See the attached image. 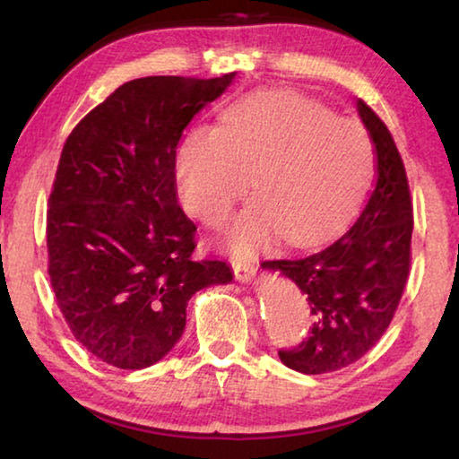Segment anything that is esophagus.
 Returning <instances> with one entry per match:
<instances>
[{"mask_svg":"<svg viewBox=\"0 0 459 459\" xmlns=\"http://www.w3.org/2000/svg\"><path fill=\"white\" fill-rule=\"evenodd\" d=\"M230 265L238 281H248L255 275V271H257L255 269V261L251 259H232Z\"/></svg>","mask_w":459,"mask_h":459,"instance_id":"1","label":"esophagus"}]
</instances>
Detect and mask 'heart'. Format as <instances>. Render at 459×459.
<instances>
[{"instance_id": "b5f03b06", "label": "heart", "mask_w": 459, "mask_h": 459, "mask_svg": "<svg viewBox=\"0 0 459 459\" xmlns=\"http://www.w3.org/2000/svg\"><path fill=\"white\" fill-rule=\"evenodd\" d=\"M375 143L359 119L291 91L232 103L222 126L192 129L178 152L188 212L221 227L253 184L259 196L230 229L238 253L281 235L291 245L330 238L359 211L375 176Z\"/></svg>"}]
</instances>
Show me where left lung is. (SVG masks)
I'll list each match as a JSON object with an SVG mask.
<instances>
[{"label":"left lung","mask_w":459,"mask_h":459,"mask_svg":"<svg viewBox=\"0 0 459 459\" xmlns=\"http://www.w3.org/2000/svg\"><path fill=\"white\" fill-rule=\"evenodd\" d=\"M375 143L377 178L352 227L299 259L263 261L306 293L314 324L299 346L279 359L304 375H324L360 360L386 332L411 267L413 202L401 153L385 121L356 100Z\"/></svg>","instance_id":"8db88e82"}]
</instances>
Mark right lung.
<instances>
[{"mask_svg":"<svg viewBox=\"0 0 459 459\" xmlns=\"http://www.w3.org/2000/svg\"><path fill=\"white\" fill-rule=\"evenodd\" d=\"M232 79L129 81L62 147L46 214L50 283L76 342L111 367L164 359L192 295L232 279L224 261L192 257L196 224L176 198L184 129Z\"/></svg>","mask_w":459,"mask_h":459,"instance_id":"obj_1","label":"right lung"}]
</instances>
